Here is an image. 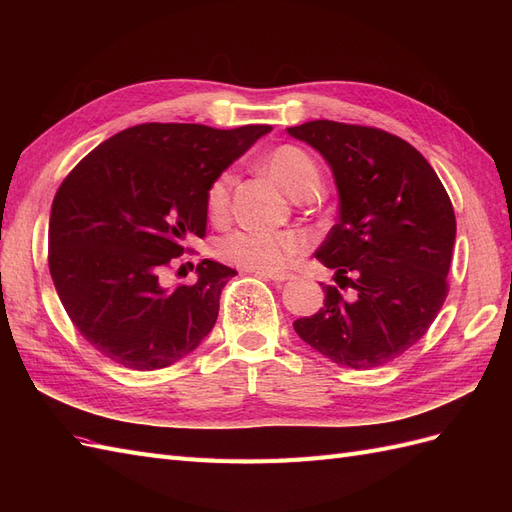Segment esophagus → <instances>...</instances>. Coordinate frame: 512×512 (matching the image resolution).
Wrapping results in <instances>:
<instances>
[{
    "instance_id": "34e87169",
    "label": "esophagus",
    "mask_w": 512,
    "mask_h": 512,
    "mask_svg": "<svg viewBox=\"0 0 512 512\" xmlns=\"http://www.w3.org/2000/svg\"><path fill=\"white\" fill-rule=\"evenodd\" d=\"M254 275H258V277H262V280H271V282H275V284H282V282H288V280H292V273H254Z\"/></svg>"
}]
</instances>
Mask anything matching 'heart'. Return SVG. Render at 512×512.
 <instances>
[{
    "label": "heart",
    "mask_w": 512,
    "mask_h": 512,
    "mask_svg": "<svg viewBox=\"0 0 512 512\" xmlns=\"http://www.w3.org/2000/svg\"><path fill=\"white\" fill-rule=\"evenodd\" d=\"M267 173L294 198L309 185H320V173L314 160L299 147L284 145L273 149L265 158ZM230 173L215 177L207 190V211L213 220H222L228 213ZM305 247L303 237L294 232H252L237 230L224 237L218 245L222 260L250 273H277L290 265V260Z\"/></svg>",
    "instance_id": "b5f03b06"
}]
</instances>
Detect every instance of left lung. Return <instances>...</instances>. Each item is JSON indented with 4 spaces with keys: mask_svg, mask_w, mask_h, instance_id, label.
I'll use <instances>...</instances> for the list:
<instances>
[{
    "mask_svg": "<svg viewBox=\"0 0 512 512\" xmlns=\"http://www.w3.org/2000/svg\"><path fill=\"white\" fill-rule=\"evenodd\" d=\"M288 134L327 160L339 196V220L316 250L337 286H322L324 307L292 327L337 365L391 363L427 333L448 294L451 198L421 153L384 130L316 119Z\"/></svg>",
    "mask_w": 512,
    "mask_h": 512,
    "instance_id": "8db88e82",
    "label": "left lung"
}]
</instances>
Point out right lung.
I'll return each mask as SVG.
<instances>
[{
	"instance_id": "add662e5",
	"label": "right lung",
	"mask_w": 512,
	"mask_h": 512,
	"mask_svg": "<svg viewBox=\"0 0 512 512\" xmlns=\"http://www.w3.org/2000/svg\"><path fill=\"white\" fill-rule=\"evenodd\" d=\"M271 130L141 123L98 145L59 185L49 269L61 305L98 352L151 371L211 333L237 271L205 258L190 286H164L162 275L185 243L205 237L213 179Z\"/></svg>"
}]
</instances>
